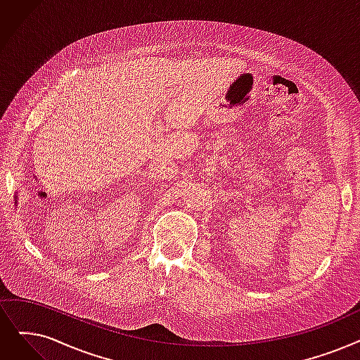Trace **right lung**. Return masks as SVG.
Wrapping results in <instances>:
<instances>
[{
  "instance_id": "right-lung-1",
  "label": "right lung",
  "mask_w": 360,
  "mask_h": 360,
  "mask_svg": "<svg viewBox=\"0 0 360 360\" xmlns=\"http://www.w3.org/2000/svg\"><path fill=\"white\" fill-rule=\"evenodd\" d=\"M15 205H18V197H15Z\"/></svg>"
}]
</instances>
